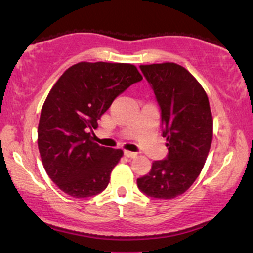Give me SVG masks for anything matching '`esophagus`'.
I'll use <instances>...</instances> for the list:
<instances>
[{"instance_id": "1", "label": "esophagus", "mask_w": 253, "mask_h": 253, "mask_svg": "<svg viewBox=\"0 0 253 253\" xmlns=\"http://www.w3.org/2000/svg\"><path fill=\"white\" fill-rule=\"evenodd\" d=\"M124 155L125 157H127V158H134L136 157V153L135 152H130V151H124Z\"/></svg>"}]
</instances>
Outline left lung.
<instances>
[{
  "mask_svg": "<svg viewBox=\"0 0 253 253\" xmlns=\"http://www.w3.org/2000/svg\"><path fill=\"white\" fill-rule=\"evenodd\" d=\"M161 108L167 158L155 161L136 179L139 190L156 199H173L187 191L201 172L213 139L207 94L189 71L175 63L140 65Z\"/></svg>",
  "mask_w": 253,
  "mask_h": 253,
  "instance_id": "obj_1",
  "label": "left lung"
}]
</instances>
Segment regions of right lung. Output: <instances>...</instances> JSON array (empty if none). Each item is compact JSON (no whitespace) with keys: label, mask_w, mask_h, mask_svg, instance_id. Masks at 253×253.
<instances>
[{"label":"right lung","mask_w":253,"mask_h":253,"mask_svg":"<svg viewBox=\"0 0 253 253\" xmlns=\"http://www.w3.org/2000/svg\"><path fill=\"white\" fill-rule=\"evenodd\" d=\"M141 80L132 64L81 62L64 72L48 92L38 126V147L48 177L64 193L85 199L106 189L124 152L100 146L90 133L113 101Z\"/></svg>","instance_id":"obj_1"}]
</instances>
